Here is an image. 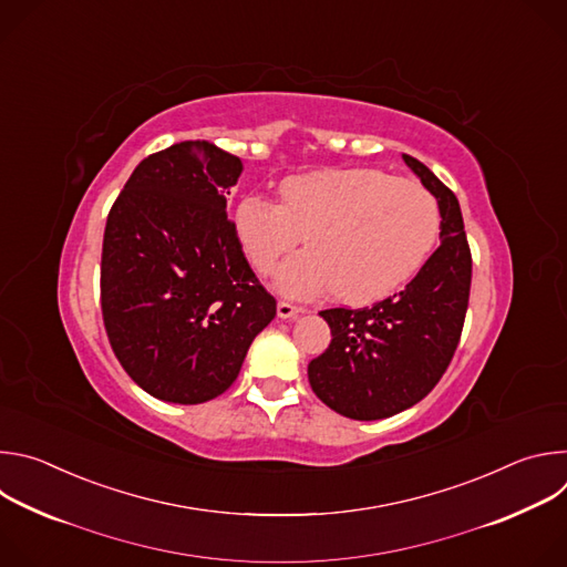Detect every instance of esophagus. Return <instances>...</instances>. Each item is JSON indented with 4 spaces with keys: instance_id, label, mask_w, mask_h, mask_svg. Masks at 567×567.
Segmentation results:
<instances>
[{
    "instance_id": "obj_1",
    "label": "esophagus",
    "mask_w": 567,
    "mask_h": 567,
    "mask_svg": "<svg viewBox=\"0 0 567 567\" xmlns=\"http://www.w3.org/2000/svg\"><path fill=\"white\" fill-rule=\"evenodd\" d=\"M302 311L305 309L298 307V305H291V302H285V300L278 302V318H282V320H291V318H296Z\"/></svg>"
}]
</instances>
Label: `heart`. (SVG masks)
<instances>
[{"label":"heart","mask_w":567,"mask_h":567,"mask_svg":"<svg viewBox=\"0 0 567 567\" xmlns=\"http://www.w3.org/2000/svg\"><path fill=\"white\" fill-rule=\"evenodd\" d=\"M280 204L249 195L235 210V233L251 267L267 276L302 237L307 251L276 276L278 291L330 289L346 305L399 291L431 258L440 208L429 190L370 168H332L282 179Z\"/></svg>","instance_id":"obj_1"}]
</instances>
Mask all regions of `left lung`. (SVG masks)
I'll return each instance as SVG.
<instances>
[{"instance_id": "1", "label": "left lung", "mask_w": 567, "mask_h": 567, "mask_svg": "<svg viewBox=\"0 0 567 567\" xmlns=\"http://www.w3.org/2000/svg\"><path fill=\"white\" fill-rule=\"evenodd\" d=\"M406 166L437 199L442 245L406 289L363 309H326L330 348L307 365L316 396L343 417L372 422L415 406L446 372L471 289V251L460 202L424 164Z\"/></svg>"}]
</instances>
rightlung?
<instances>
[{"label":"right lung","instance_id":"right-lung-1","mask_svg":"<svg viewBox=\"0 0 567 567\" xmlns=\"http://www.w3.org/2000/svg\"><path fill=\"white\" fill-rule=\"evenodd\" d=\"M241 171L215 143H175L141 161L107 215L105 330L132 381L161 401L228 390L276 316L226 215Z\"/></svg>","mask_w":567,"mask_h":567}]
</instances>
